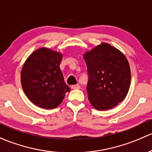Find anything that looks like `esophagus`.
Here are the masks:
<instances>
[{
	"label": "esophagus",
	"mask_w": 152,
	"mask_h": 152,
	"mask_svg": "<svg viewBox=\"0 0 152 152\" xmlns=\"http://www.w3.org/2000/svg\"><path fill=\"white\" fill-rule=\"evenodd\" d=\"M80 88V86L78 85V84H76V85H72L71 86L72 89H79Z\"/></svg>",
	"instance_id": "esophagus-1"
}]
</instances>
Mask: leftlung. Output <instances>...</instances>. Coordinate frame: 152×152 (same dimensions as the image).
I'll use <instances>...</instances> for the list:
<instances>
[{"label": "left lung", "mask_w": 152, "mask_h": 152, "mask_svg": "<svg viewBox=\"0 0 152 152\" xmlns=\"http://www.w3.org/2000/svg\"><path fill=\"white\" fill-rule=\"evenodd\" d=\"M91 104L99 110H108L122 102L129 91L130 68L123 53L103 43L84 55Z\"/></svg>", "instance_id": "obj_1"}]
</instances>
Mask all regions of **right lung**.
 <instances>
[{
	"mask_svg": "<svg viewBox=\"0 0 152 152\" xmlns=\"http://www.w3.org/2000/svg\"><path fill=\"white\" fill-rule=\"evenodd\" d=\"M62 55L39 48L28 58L21 72V83L27 97L45 109L58 107L70 88L60 69Z\"/></svg>",
	"mask_w": 152,
	"mask_h": 152,
	"instance_id": "obj_1",
	"label": "right lung"
}]
</instances>
